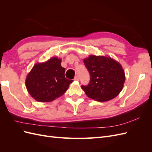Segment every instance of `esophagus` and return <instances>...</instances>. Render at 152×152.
Wrapping results in <instances>:
<instances>
[{
	"instance_id": "34e87169",
	"label": "esophagus",
	"mask_w": 152,
	"mask_h": 152,
	"mask_svg": "<svg viewBox=\"0 0 152 152\" xmlns=\"http://www.w3.org/2000/svg\"><path fill=\"white\" fill-rule=\"evenodd\" d=\"M79 80V77L78 76H75V78H74V80H77V81H78Z\"/></svg>"
}]
</instances>
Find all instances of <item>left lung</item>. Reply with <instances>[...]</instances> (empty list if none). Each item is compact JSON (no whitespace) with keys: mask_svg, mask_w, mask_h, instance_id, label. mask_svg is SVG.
I'll list each match as a JSON object with an SVG mask.
<instances>
[{"mask_svg":"<svg viewBox=\"0 0 152 152\" xmlns=\"http://www.w3.org/2000/svg\"><path fill=\"white\" fill-rule=\"evenodd\" d=\"M84 63L91 79L88 85L81 87L89 98L104 102L121 93L126 77L120 63L110 57L94 55L85 58Z\"/></svg>","mask_w":152,"mask_h":152,"instance_id":"left-lung-1","label":"left lung"}]
</instances>
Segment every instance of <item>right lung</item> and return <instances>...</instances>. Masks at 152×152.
Segmentation results:
<instances>
[{
    "label": "right lung",
    "mask_w": 152,
    "mask_h": 152,
    "mask_svg": "<svg viewBox=\"0 0 152 152\" xmlns=\"http://www.w3.org/2000/svg\"><path fill=\"white\" fill-rule=\"evenodd\" d=\"M61 59L53 57L32 68L25 80L26 89L32 98L39 102H50L60 97L73 81L65 77V69Z\"/></svg>",
    "instance_id": "add662e5"
}]
</instances>
